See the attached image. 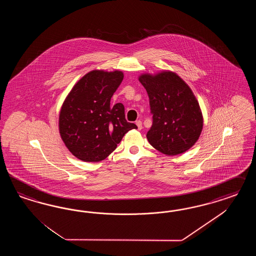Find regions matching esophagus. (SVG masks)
<instances>
[{"mask_svg": "<svg viewBox=\"0 0 256 256\" xmlns=\"http://www.w3.org/2000/svg\"><path fill=\"white\" fill-rule=\"evenodd\" d=\"M136 124H137V126H138V130H140L142 128V121L140 120H137L136 121Z\"/></svg>", "mask_w": 256, "mask_h": 256, "instance_id": "obj_1", "label": "esophagus"}]
</instances>
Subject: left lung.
Instances as JSON below:
<instances>
[{
	"instance_id": "left-lung-1",
	"label": "left lung",
	"mask_w": 256,
	"mask_h": 256,
	"mask_svg": "<svg viewBox=\"0 0 256 256\" xmlns=\"http://www.w3.org/2000/svg\"><path fill=\"white\" fill-rule=\"evenodd\" d=\"M139 80L148 92L153 116L146 134L149 144L165 155L186 152L199 139L204 122L192 91L170 71L144 74Z\"/></svg>"
}]
</instances>
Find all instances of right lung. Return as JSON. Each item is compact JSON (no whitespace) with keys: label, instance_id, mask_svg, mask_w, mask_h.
<instances>
[{"label":"right lung","instance_id":"add662e5","mask_svg":"<svg viewBox=\"0 0 256 256\" xmlns=\"http://www.w3.org/2000/svg\"><path fill=\"white\" fill-rule=\"evenodd\" d=\"M124 78L122 71L93 70L72 88L59 116V132L66 146L80 160L106 158L128 130L137 128L124 117V105L110 98Z\"/></svg>","mask_w":256,"mask_h":256}]
</instances>
